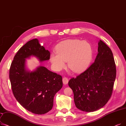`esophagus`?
Returning a JSON list of instances; mask_svg holds the SVG:
<instances>
[{
    "mask_svg": "<svg viewBox=\"0 0 126 126\" xmlns=\"http://www.w3.org/2000/svg\"><path fill=\"white\" fill-rule=\"evenodd\" d=\"M63 83L64 84H66L68 83V79L66 77H63Z\"/></svg>",
    "mask_w": 126,
    "mask_h": 126,
    "instance_id": "obj_1",
    "label": "esophagus"
}]
</instances>
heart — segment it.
Masks as SVG:
<instances>
[{"instance_id":"1","label":"heart","mask_w":126,"mask_h":126,"mask_svg":"<svg viewBox=\"0 0 126 126\" xmlns=\"http://www.w3.org/2000/svg\"><path fill=\"white\" fill-rule=\"evenodd\" d=\"M56 50L57 52L50 54V60L53 69L58 72L65 67L67 61L70 69L80 73L88 66L92 57V47L85 41L65 40L58 44Z\"/></svg>"}]
</instances>
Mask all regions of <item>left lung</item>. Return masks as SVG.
Masks as SVG:
<instances>
[{"label":"left lung","mask_w":126,"mask_h":126,"mask_svg":"<svg viewBox=\"0 0 126 126\" xmlns=\"http://www.w3.org/2000/svg\"><path fill=\"white\" fill-rule=\"evenodd\" d=\"M116 75L113 53L100 40L94 62L84 72L68 82L74 93L76 107L88 112L102 108L111 97Z\"/></svg>","instance_id":"obj_1"}]
</instances>
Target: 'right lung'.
<instances>
[{"label": "right lung", "instance_id": "add662e5", "mask_svg": "<svg viewBox=\"0 0 126 126\" xmlns=\"http://www.w3.org/2000/svg\"><path fill=\"white\" fill-rule=\"evenodd\" d=\"M50 53L37 39L21 47L15 55L9 70V78L16 99L28 111L44 114L51 110L53 98L62 87V77L45 67L30 72L26 67V59L34 56L40 62L49 60Z\"/></svg>", "mask_w": 126, "mask_h": 126}]
</instances>
